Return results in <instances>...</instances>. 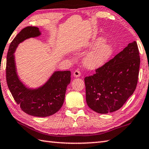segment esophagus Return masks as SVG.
Wrapping results in <instances>:
<instances>
[{
    "label": "esophagus",
    "instance_id": "esophagus-1",
    "mask_svg": "<svg viewBox=\"0 0 149 149\" xmlns=\"http://www.w3.org/2000/svg\"><path fill=\"white\" fill-rule=\"evenodd\" d=\"M73 75H74L75 77H80L81 76V72H80V71H79V70H75L74 72V74H73Z\"/></svg>",
    "mask_w": 149,
    "mask_h": 149
}]
</instances>
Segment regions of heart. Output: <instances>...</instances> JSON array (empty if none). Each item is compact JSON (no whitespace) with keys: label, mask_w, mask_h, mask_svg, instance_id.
<instances>
[{"label":"heart","mask_w":149,"mask_h":149,"mask_svg":"<svg viewBox=\"0 0 149 149\" xmlns=\"http://www.w3.org/2000/svg\"><path fill=\"white\" fill-rule=\"evenodd\" d=\"M83 49H93L83 59L84 66L90 70L102 67L108 62L114 53L113 46L106 43L105 38L101 36L90 41Z\"/></svg>","instance_id":"1"}]
</instances>
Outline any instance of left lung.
<instances>
[{
    "instance_id": "obj_1",
    "label": "left lung",
    "mask_w": 149,
    "mask_h": 149,
    "mask_svg": "<svg viewBox=\"0 0 149 149\" xmlns=\"http://www.w3.org/2000/svg\"><path fill=\"white\" fill-rule=\"evenodd\" d=\"M140 58L137 43H129L122 51L84 78L86 100L94 111L112 113L121 108L136 88Z\"/></svg>"
}]
</instances>
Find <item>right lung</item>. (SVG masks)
<instances>
[{"label":"right lung","instance_id":"obj_1","mask_svg":"<svg viewBox=\"0 0 149 149\" xmlns=\"http://www.w3.org/2000/svg\"><path fill=\"white\" fill-rule=\"evenodd\" d=\"M41 34L38 27L29 26L22 29L12 41L7 54L6 81L15 100L23 111L34 116L46 117L54 115L62 107L66 87L70 83V71H55L42 86L29 88L18 77L14 55L20 43Z\"/></svg>","mask_w":149,"mask_h":149}]
</instances>
